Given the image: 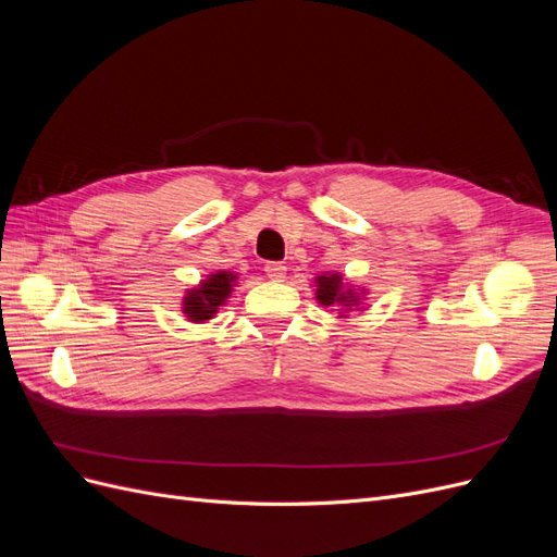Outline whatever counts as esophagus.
Returning a JSON list of instances; mask_svg holds the SVG:
<instances>
[{"instance_id": "esophagus-1", "label": "esophagus", "mask_w": 557, "mask_h": 557, "mask_svg": "<svg viewBox=\"0 0 557 557\" xmlns=\"http://www.w3.org/2000/svg\"><path fill=\"white\" fill-rule=\"evenodd\" d=\"M264 274L272 281H283L285 278V267L281 262H267L264 264Z\"/></svg>"}]
</instances>
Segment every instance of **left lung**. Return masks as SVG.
Returning <instances> with one entry per match:
<instances>
[{
    "instance_id": "1",
    "label": "left lung",
    "mask_w": 557,
    "mask_h": 557,
    "mask_svg": "<svg viewBox=\"0 0 557 557\" xmlns=\"http://www.w3.org/2000/svg\"><path fill=\"white\" fill-rule=\"evenodd\" d=\"M364 293V290H362ZM315 299L323 307H342L350 309L360 305V295L350 288V285H344L342 274H323L315 278Z\"/></svg>"
}]
</instances>
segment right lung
I'll use <instances>...</instances> for the list:
<instances>
[{
	"label": "right lung",
	"mask_w": 557,
	"mask_h": 557,
	"mask_svg": "<svg viewBox=\"0 0 557 557\" xmlns=\"http://www.w3.org/2000/svg\"><path fill=\"white\" fill-rule=\"evenodd\" d=\"M237 283V274L232 272H215L209 274L205 281H201L197 288H190L183 297V313L193 323H205V320H211L218 309H221L230 293L232 285Z\"/></svg>",
	"instance_id": "1"
}]
</instances>
